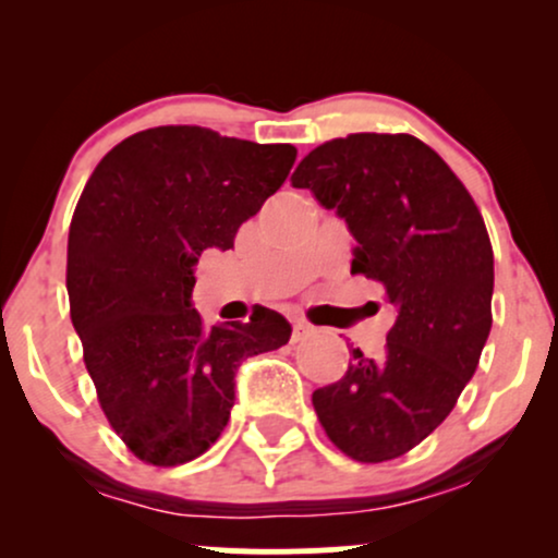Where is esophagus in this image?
<instances>
[{
  "mask_svg": "<svg viewBox=\"0 0 558 558\" xmlns=\"http://www.w3.org/2000/svg\"><path fill=\"white\" fill-rule=\"evenodd\" d=\"M312 332L310 325L304 323V319H293V341H301V338H306Z\"/></svg>",
  "mask_w": 558,
  "mask_h": 558,
  "instance_id": "esophagus-1",
  "label": "esophagus"
}]
</instances>
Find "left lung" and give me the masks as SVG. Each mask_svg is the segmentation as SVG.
<instances>
[{"mask_svg":"<svg viewBox=\"0 0 558 558\" xmlns=\"http://www.w3.org/2000/svg\"><path fill=\"white\" fill-rule=\"evenodd\" d=\"M356 239L351 272L386 288L396 323L380 356L351 349L312 403L356 462H388L451 414L490 332L493 248L470 191L409 133H351L317 146L291 175Z\"/></svg>","mask_w":558,"mask_h":558,"instance_id":"1","label":"left lung"}]
</instances>
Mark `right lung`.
<instances>
[{
  "mask_svg": "<svg viewBox=\"0 0 558 558\" xmlns=\"http://www.w3.org/2000/svg\"><path fill=\"white\" fill-rule=\"evenodd\" d=\"M296 162L291 144H254L198 125H159L96 165L68 235L70 319L101 412L146 464L175 466L220 438L248 356L288 343L278 312L202 323L196 262L228 252Z\"/></svg>",
  "mask_w": 558,
  "mask_h": 558,
  "instance_id": "1",
  "label": "right lung"
}]
</instances>
